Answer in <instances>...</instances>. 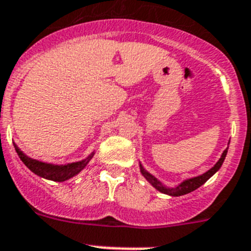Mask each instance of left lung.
<instances>
[{"label": "left lung", "instance_id": "8db88e82", "mask_svg": "<svg viewBox=\"0 0 251 251\" xmlns=\"http://www.w3.org/2000/svg\"><path fill=\"white\" fill-rule=\"evenodd\" d=\"M226 153H227V149L225 150L224 153H222V156H221V158L218 160L217 164H216L215 166L211 169V170H208L207 173H204L203 175H201V176L192 177V179H188V180L183 181V183H181L180 185H177L176 188L164 187V185H162V184L160 183L157 179H156V177H153L151 174H149V173H147V171L142 168V166H141V173H142L143 176L146 177L147 180L152 184V187H155L156 189L160 190V192L164 193V194H169V196H174V197L184 196V194H188V193L193 192V190L198 189L201 185H203L205 181L208 180L209 177L215 174L216 171H217L218 169L222 166V164H224V161H225V157H226Z\"/></svg>", "mask_w": 251, "mask_h": 251}]
</instances>
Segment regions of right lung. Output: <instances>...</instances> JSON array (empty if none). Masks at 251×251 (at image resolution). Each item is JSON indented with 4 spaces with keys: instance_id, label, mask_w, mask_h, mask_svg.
Here are the masks:
<instances>
[{
    "instance_id": "right-lung-1",
    "label": "right lung",
    "mask_w": 251,
    "mask_h": 251,
    "mask_svg": "<svg viewBox=\"0 0 251 251\" xmlns=\"http://www.w3.org/2000/svg\"><path fill=\"white\" fill-rule=\"evenodd\" d=\"M15 150L18 152L19 157H20L21 161L26 165V168H29L30 170L33 171L34 174H36L38 176H42L44 179H48V180L53 181H64L68 180L70 177L75 176L82 170L89 161L91 160L93 155L89 156L86 160H82V161L74 162V164L64 165V166H57V165H50L46 164V162L38 161V160H33V158L27 157L26 155H24L23 151L19 150V147L16 145H14Z\"/></svg>"
}]
</instances>
